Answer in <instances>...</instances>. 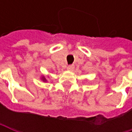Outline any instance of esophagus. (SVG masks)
Listing matches in <instances>:
<instances>
[{
    "label": "esophagus",
    "mask_w": 132,
    "mask_h": 132,
    "mask_svg": "<svg viewBox=\"0 0 132 132\" xmlns=\"http://www.w3.org/2000/svg\"><path fill=\"white\" fill-rule=\"evenodd\" d=\"M67 69L69 71H72L74 69V66L73 65H69V66H67Z\"/></svg>",
    "instance_id": "1"
}]
</instances>
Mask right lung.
I'll list each match as a JSON object with an SVG mask.
<instances>
[{
  "label": "right lung",
  "instance_id": "add662e5",
  "mask_svg": "<svg viewBox=\"0 0 132 132\" xmlns=\"http://www.w3.org/2000/svg\"><path fill=\"white\" fill-rule=\"evenodd\" d=\"M42 80H43V82H46V78H45L44 76H43V77H42Z\"/></svg>",
  "mask_w": 132,
  "mask_h": 132
}]
</instances>
